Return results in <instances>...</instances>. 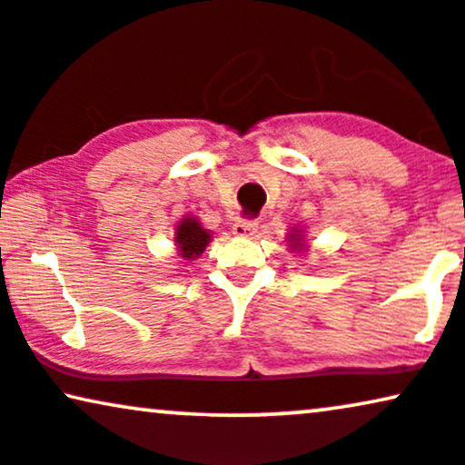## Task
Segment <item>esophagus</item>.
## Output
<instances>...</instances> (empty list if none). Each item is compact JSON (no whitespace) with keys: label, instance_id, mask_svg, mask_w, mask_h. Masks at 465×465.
<instances>
[{"label":"esophagus","instance_id":"esophagus-1","mask_svg":"<svg viewBox=\"0 0 465 465\" xmlns=\"http://www.w3.org/2000/svg\"><path fill=\"white\" fill-rule=\"evenodd\" d=\"M255 232H257V223L255 221H236V223H233V233H236L238 238H251Z\"/></svg>","mask_w":465,"mask_h":465}]
</instances>
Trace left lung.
<instances>
[{
    "mask_svg": "<svg viewBox=\"0 0 465 465\" xmlns=\"http://www.w3.org/2000/svg\"><path fill=\"white\" fill-rule=\"evenodd\" d=\"M285 240H287V246H290L292 252H304L309 249L307 240H304V232L301 227H292Z\"/></svg>",
    "mask_w": 465,
    "mask_h": 465,
    "instance_id": "obj_1",
    "label": "left lung"
}]
</instances>
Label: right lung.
<instances>
[{"label": "right lung", "mask_w": 465, "mask_h": 465, "mask_svg": "<svg viewBox=\"0 0 465 465\" xmlns=\"http://www.w3.org/2000/svg\"><path fill=\"white\" fill-rule=\"evenodd\" d=\"M210 240H213V232L205 229L195 214H186L175 225L173 242L182 260L195 262L205 251V246L210 244Z\"/></svg>", "instance_id": "add662e5"}]
</instances>
